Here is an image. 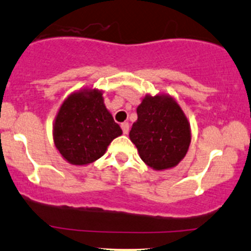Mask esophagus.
Returning a JSON list of instances; mask_svg holds the SVG:
<instances>
[{"mask_svg":"<svg viewBox=\"0 0 251 251\" xmlns=\"http://www.w3.org/2000/svg\"><path fill=\"white\" fill-rule=\"evenodd\" d=\"M121 128H122L123 134H128L129 133V123L128 122H123L121 125Z\"/></svg>","mask_w":251,"mask_h":251,"instance_id":"obj_1","label":"esophagus"}]
</instances>
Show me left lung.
<instances>
[{
    "label": "left lung",
    "instance_id": "1",
    "mask_svg": "<svg viewBox=\"0 0 251 251\" xmlns=\"http://www.w3.org/2000/svg\"><path fill=\"white\" fill-rule=\"evenodd\" d=\"M136 111L129 137L142 161L156 171L178 165L191 143L190 123L179 104L171 96L147 95Z\"/></svg>",
    "mask_w": 251,
    "mask_h": 251
}]
</instances>
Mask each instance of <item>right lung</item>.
<instances>
[{"label":"right lung","instance_id":"add662e5","mask_svg":"<svg viewBox=\"0 0 251 251\" xmlns=\"http://www.w3.org/2000/svg\"><path fill=\"white\" fill-rule=\"evenodd\" d=\"M102 91L84 89L70 95L53 126L54 145L72 165H88L104 155L122 129L104 105Z\"/></svg>","mask_w":251,"mask_h":251}]
</instances>
